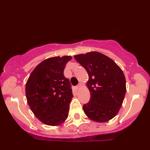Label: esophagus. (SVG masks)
<instances>
[{
	"mask_svg": "<svg viewBox=\"0 0 150 150\" xmlns=\"http://www.w3.org/2000/svg\"><path fill=\"white\" fill-rule=\"evenodd\" d=\"M81 88H82V84L80 83V84H79L77 86V89L78 90H80Z\"/></svg>",
	"mask_w": 150,
	"mask_h": 150,
	"instance_id": "34e87169",
	"label": "esophagus"
}]
</instances>
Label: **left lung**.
Masks as SVG:
<instances>
[{"instance_id":"1","label":"left lung","mask_w":150,"mask_h":150,"mask_svg":"<svg viewBox=\"0 0 150 150\" xmlns=\"http://www.w3.org/2000/svg\"><path fill=\"white\" fill-rule=\"evenodd\" d=\"M86 70L90 102L83 106L89 119L106 122L119 113L125 97L126 79L122 70L110 57L97 52L74 56Z\"/></svg>"}]
</instances>
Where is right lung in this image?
<instances>
[{
  "label": "right lung",
  "instance_id": "right-lung-1",
  "mask_svg": "<svg viewBox=\"0 0 150 150\" xmlns=\"http://www.w3.org/2000/svg\"><path fill=\"white\" fill-rule=\"evenodd\" d=\"M71 59L66 55L44 60L35 68L26 82L28 104L35 116L46 125H60L68 117L73 94L64 70Z\"/></svg>",
  "mask_w": 150,
  "mask_h": 150
}]
</instances>
